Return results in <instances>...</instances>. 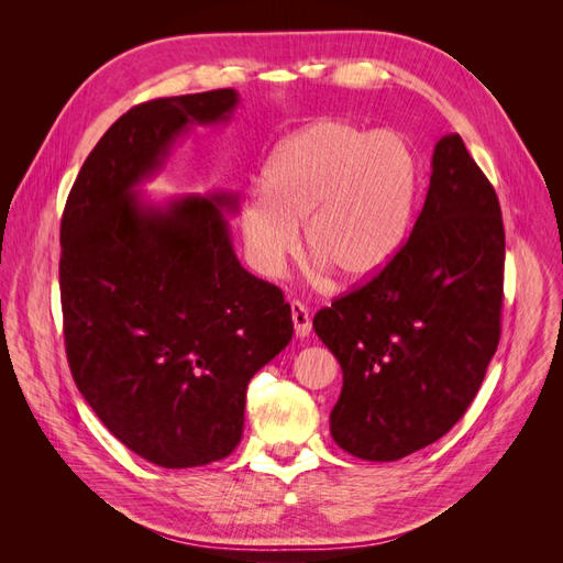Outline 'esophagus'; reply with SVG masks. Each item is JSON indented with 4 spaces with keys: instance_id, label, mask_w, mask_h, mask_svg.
Returning <instances> with one entry per match:
<instances>
[{
    "instance_id": "1",
    "label": "esophagus",
    "mask_w": 563,
    "mask_h": 563,
    "mask_svg": "<svg viewBox=\"0 0 563 563\" xmlns=\"http://www.w3.org/2000/svg\"><path fill=\"white\" fill-rule=\"evenodd\" d=\"M291 319H294V331L296 338H308L312 331V319H310V310L305 308L302 302L294 300L291 302Z\"/></svg>"
}]
</instances>
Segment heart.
I'll use <instances>...</instances> for the list:
<instances>
[{
  "mask_svg": "<svg viewBox=\"0 0 563 563\" xmlns=\"http://www.w3.org/2000/svg\"><path fill=\"white\" fill-rule=\"evenodd\" d=\"M418 195L413 152L389 133L317 122L277 145L263 190L244 197L240 230L251 265L277 275L300 244L345 282L376 277L399 253Z\"/></svg>",
  "mask_w": 563,
  "mask_h": 563,
  "instance_id": "1",
  "label": "heart"
}]
</instances>
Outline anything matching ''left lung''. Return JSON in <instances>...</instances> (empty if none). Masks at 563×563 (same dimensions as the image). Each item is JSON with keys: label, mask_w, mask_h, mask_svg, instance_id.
<instances>
[{"label": "left lung", "mask_w": 563, "mask_h": 563, "mask_svg": "<svg viewBox=\"0 0 563 563\" xmlns=\"http://www.w3.org/2000/svg\"><path fill=\"white\" fill-rule=\"evenodd\" d=\"M505 228L498 195L457 133L434 145L408 242L376 277L314 314L343 368L335 444L389 463L463 418L498 350Z\"/></svg>", "instance_id": "1"}]
</instances>
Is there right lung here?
<instances>
[{"label": "right lung", "instance_id": "add662e5", "mask_svg": "<svg viewBox=\"0 0 563 563\" xmlns=\"http://www.w3.org/2000/svg\"><path fill=\"white\" fill-rule=\"evenodd\" d=\"M234 89L131 108L91 150L60 220L65 352L126 449L183 470L228 457L249 380L291 343V305L236 261V195L147 203L139 185L192 124L230 122Z\"/></svg>", "mask_w": 563, "mask_h": 563}]
</instances>
